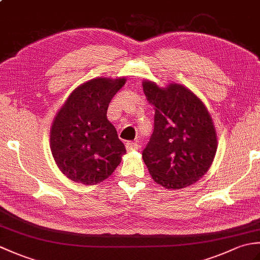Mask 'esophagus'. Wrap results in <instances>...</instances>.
<instances>
[{
    "instance_id": "esophagus-1",
    "label": "esophagus",
    "mask_w": 260,
    "mask_h": 260,
    "mask_svg": "<svg viewBox=\"0 0 260 260\" xmlns=\"http://www.w3.org/2000/svg\"><path fill=\"white\" fill-rule=\"evenodd\" d=\"M140 148V145L137 143L134 142H128L126 143V150L128 152H133V151H137Z\"/></svg>"
}]
</instances>
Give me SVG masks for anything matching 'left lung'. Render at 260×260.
<instances>
[{
    "label": "left lung",
    "instance_id": "8db88e82",
    "mask_svg": "<svg viewBox=\"0 0 260 260\" xmlns=\"http://www.w3.org/2000/svg\"><path fill=\"white\" fill-rule=\"evenodd\" d=\"M154 106V132L142 153L152 179L167 189L196 183L208 172L218 148L211 115L189 88L176 82L158 87L143 80Z\"/></svg>",
    "mask_w": 260,
    "mask_h": 260
}]
</instances>
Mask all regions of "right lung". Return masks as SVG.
Returning <instances> with one entry per match:
<instances>
[{
    "label": "right lung",
    "instance_id": "obj_1",
    "mask_svg": "<svg viewBox=\"0 0 260 260\" xmlns=\"http://www.w3.org/2000/svg\"><path fill=\"white\" fill-rule=\"evenodd\" d=\"M126 77H97L68 96L50 128V148L57 167L71 181L101 183L113 174L125 145L107 118V108Z\"/></svg>",
    "mask_w": 260,
    "mask_h": 260
}]
</instances>
